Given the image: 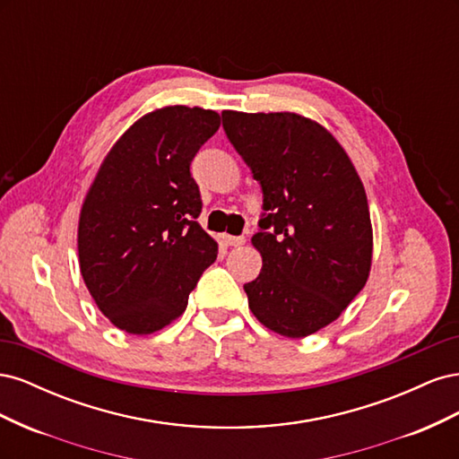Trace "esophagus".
Returning a JSON list of instances; mask_svg holds the SVG:
<instances>
[{"label":"esophagus","instance_id":"1","mask_svg":"<svg viewBox=\"0 0 459 459\" xmlns=\"http://www.w3.org/2000/svg\"><path fill=\"white\" fill-rule=\"evenodd\" d=\"M221 243L228 245V247H241V245H245V238H243V235H241V238H233V235L224 233V235H221Z\"/></svg>","mask_w":459,"mask_h":459}]
</instances>
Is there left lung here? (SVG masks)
<instances>
[{
	"instance_id": "obj_1",
	"label": "left lung",
	"mask_w": 459,
	"mask_h": 459,
	"mask_svg": "<svg viewBox=\"0 0 459 459\" xmlns=\"http://www.w3.org/2000/svg\"><path fill=\"white\" fill-rule=\"evenodd\" d=\"M221 122L266 211L251 239L262 270L245 285L248 308L277 335L308 337L335 322L369 277L362 179L337 137L308 117L221 110Z\"/></svg>"
}]
</instances>
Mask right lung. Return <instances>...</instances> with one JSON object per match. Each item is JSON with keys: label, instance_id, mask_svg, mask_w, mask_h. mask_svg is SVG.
<instances>
[{"label": "right lung", "instance_id": "obj_1", "mask_svg": "<svg viewBox=\"0 0 459 459\" xmlns=\"http://www.w3.org/2000/svg\"><path fill=\"white\" fill-rule=\"evenodd\" d=\"M220 128L211 108L169 105L137 118L108 149L78 218L84 283L108 322L151 335L187 308L218 243L197 221L189 164Z\"/></svg>", "mask_w": 459, "mask_h": 459}]
</instances>
